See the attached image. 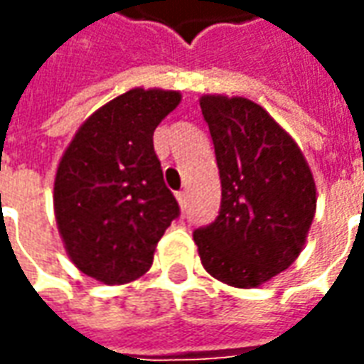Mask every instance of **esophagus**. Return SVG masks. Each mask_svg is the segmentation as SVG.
<instances>
[{
    "label": "esophagus",
    "mask_w": 364,
    "mask_h": 364,
    "mask_svg": "<svg viewBox=\"0 0 364 364\" xmlns=\"http://www.w3.org/2000/svg\"><path fill=\"white\" fill-rule=\"evenodd\" d=\"M176 200H178V206H180V210L184 212V210H186V206H188V194H186V192H178Z\"/></svg>",
    "instance_id": "1"
}]
</instances>
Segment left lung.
Listing matches in <instances>:
<instances>
[{
	"mask_svg": "<svg viewBox=\"0 0 364 364\" xmlns=\"http://www.w3.org/2000/svg\"><path fill=\"white\" fill-rule=\"evenodd\" d=\"M200 107L214 140L222 206L214 224L194 232L198 254L218 282L259 287L301 254L317 208L311 168L257 102L202 95Z\"/></svg>",
	"mask_w": 364,
	"mask_h": 364,
	"instance_id": "obj_1",
	"label": "left lung"
}]
</instances>
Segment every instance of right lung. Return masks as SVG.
<instances>
[{
	"mask_svg": "<svg viewBox=\"0 0 364 364\" xmlns=\"http://www.w3.org/2000/svg\"><path fill=\"white\" fill-rule=\"evenodd\" d=\"M180 101L178 91L130 89L95 110L63 152L55 220L69 259L97 282L120 285L144 275L180 214L152 144Z\"/></svg>",
	"mask_w": 364,
	"mask_h": 364,
	"instance_id": "right-lung-1",
	"label": "right lung"
}]
</instances>
